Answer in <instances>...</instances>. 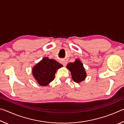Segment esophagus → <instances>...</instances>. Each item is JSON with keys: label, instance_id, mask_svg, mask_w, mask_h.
Masks as SVG:
<instances>
[{"label": "esophagus", "instance_id": "obj_1", "mask_svg": "<svg viewBox=\"0 0 124 124\" xmlns=\"http://www.w3.org/2000/svg\"><path fill=\"white\" fill-rule=\"evenodd\" d=\"M61 63H62V64L64 66H66V65H67V62L66 61H65V60L62 61L61 62Z\"/></svg>", "mask_w": 124, "mask_h": 124}]
</instances>
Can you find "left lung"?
<instances>
[{
	"instance_id": "8db88e82",
	"label": "left lung",
	"mask_w": 124,
	"mask_h": 124,
	"mask_svg": "<svg viewBox=\"0 0 124 124\" xmlns=\"http://www.w3.org/2000/svg\"><path fill=\"white\" fill-rule=\"evenodd\" d=\"M67 68L70 70L73 80L77 83L81 82L86 77V73L83 64L78 59L75 60L74 62L67 64Z\"/></svg>"
}]
</instances>
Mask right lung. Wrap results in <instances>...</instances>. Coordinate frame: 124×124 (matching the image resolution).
Returning a JSON list of instances; mask_svg holds the SVG:
<instances>
[{"label": "right lung", "mask_w": 124, "mask_h": 124, "mask_svg": "<svg viewBox=\"0 0 124 124\" xmlns=\"http://www.w3.org/2000/svg\"><path fill=\"white\" fill-rule=\"evenodd\" d=\"M62 67L56 61L45 57L33 67V75L40 85L45 86L54 80L56 71Z\"/></svg>", "instance_id": "obj_1"}]
</instances>
